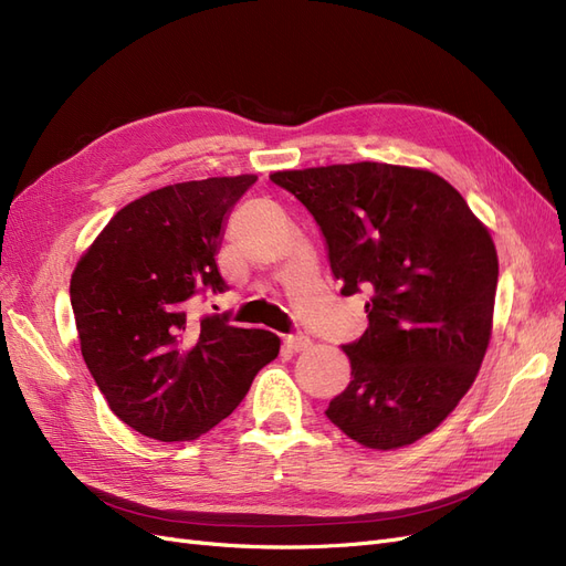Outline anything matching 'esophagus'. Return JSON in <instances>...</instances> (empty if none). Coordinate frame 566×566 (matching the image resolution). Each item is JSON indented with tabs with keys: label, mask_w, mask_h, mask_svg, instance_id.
<instances>
[{
	"label": "esophagus",
	"mask_w": 566,
	"mask_h": 566,
	"mask_svg": "<svg viewBox=\"0 0 566 566\" xmlns=\"http://www.w3.org/2000/svg\"><path fill=\"white\" fill-rule=\"evenodd\" d=\"M310 345H312L310 337L302 333H290L283 337V347L290 352H304V349H310Z\"/></svg>",
	"instance_id": "obj_1"
}]
</instances>
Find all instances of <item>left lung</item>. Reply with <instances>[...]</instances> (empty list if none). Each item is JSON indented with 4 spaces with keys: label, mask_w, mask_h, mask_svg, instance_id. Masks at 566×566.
<instances>
[{
    "label": "left lung",
    "mask_w": 566,
    "mask_h": 566,
    "mask_svg": "<svg viewBox=\"0 0 566 566\" xmlns=\"http://www.w3.org/2000/svg\"><path fill=\"white\" fill-rule=\"evenodd\" d=\"M318 224L339 293L368 290L366 333L342 345L352 380L325 408L368 449L430 434L476 378L499 256L455 188L427 169L354 163L273 172Z\"/></svg>",
    "instance_id": "left-lung-1"
}]
</instances>
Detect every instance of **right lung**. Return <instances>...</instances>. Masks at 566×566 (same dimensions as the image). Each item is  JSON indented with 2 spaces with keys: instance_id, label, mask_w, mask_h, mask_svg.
<instances>
[{
  "instance_id": "add662e5",
  "label": "right lung",
  "mask_w": 566,
  "mask_h": 566,
  "mask_svg": "<svg viewBox=\"0 0 566 566\" xmlns=\"http://www.w3.org/2000/svg\"><path fill=\"white\" fill-rule=\"evenodd\" d=\"M254 175L158 188L119 210L84 252L71 304L84 364L113 413L158 441H188L233 413L279 356L269 331L191 316L224 293L217 266L233 205Z\"/></svg>"
}]
</instances>
